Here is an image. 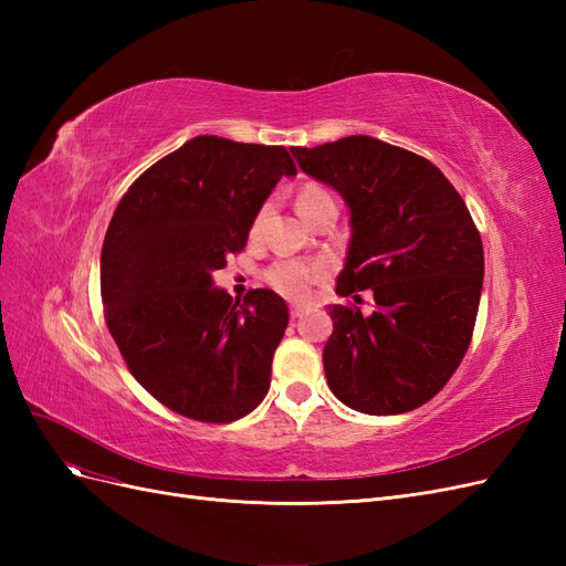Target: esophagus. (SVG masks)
<instances>
[{"mask_svg":"<svg viewBox=\"0 0 566 566\" xmlns=\"http://www.w3.org/2000/svg\"><path fill=\"white\" fill-rule=\"evenodd\" d=\"M304 316V312L300 310V306H293V310H290V318H293V321H300Z\"/></svg>","mask_w":566,"mask_h":566,"instance_id":"esophagus-1","label":"esophagus"}]
</instances>
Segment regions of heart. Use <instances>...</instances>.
Returning a JSON list of instances; mask_svg holds the SVG:
<instances>
[{
    "instance_id": "obj_1",
    "label": "heart",
    "mask_w": 566,
    "mask_h": 566,
    "mask_svg": "<svg viewBox=\"0 0 566 566\" xmlns=\"http://www.w3.org/2000/svg\"><path fill=\"white\" fill-rule=\"evenodd\" d=\"M325 198H333L325 188L306 184L300 196H297V208L306 217L318 202ZM323 276V266L321 264H306V262H295V260H285L276 262L266 273L264 281L276 290L279 295L293 300V302H306L312 297V287L321 281Z\"/></svg>"
}]
</instances>
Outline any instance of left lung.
Segmentation results:
<instances>
[{"label": "left lung", "instance_id": "left-lung-1", "mask_svg": "<svg viewBox=\"0 0 566 566\" xmlns=\"http://www.w3.org/2000/svg\"><path fill=\"white\" fill-rule=\"evenodd\" d=\"M352 210V243L331 304L323 368L335 397L368 416L427 403L465 356L484 281V248L465 200L430 160L373 136L290 148Z\"/></svg>", "mask_w": 566, "mask_h": 566}]
</instances>
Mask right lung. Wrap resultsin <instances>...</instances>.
I'll use <instances>...</instances> for the list:
<instances>
[{
  "mask_svg": "<svg viewBox=\"0 0 566 566\" xmlns=\"http://www.w3.org/2000/svg\"><path fill=\"white\" fill-rule=\"evenodd\" d=\"M297 167L283 146L196 136L136 179L101 250L106 325L153 399L198 422L262 403L287 306L256 287L233 302L212 271L248 243L271 188Z\"/></svg>",
  "mask_w": 566,
  "mask_h": 566,
  "instance_id": "add662e5",
  "label": "right lung"
}]
</instances>
